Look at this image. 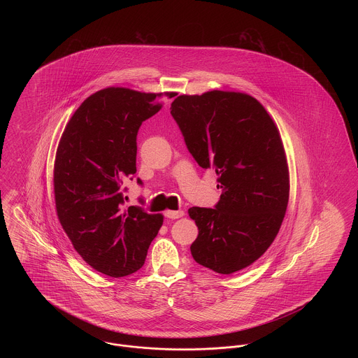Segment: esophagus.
<instances>
[{"label":"esophagus","instance_id":"1","mask_svg":"<svg viewBox=\"0 0 358 358\" xmlns=\"http://www.w3.org/2000/svg\"><path fill=\"white\" fill-rule=\"evenodd\" d=\"M184 215H185L184 210H168V212H165V216H166L168 219H171V220L180 219V217H182Z\"/></svg>","mask_w":358,"mask_h":358}]
</instances>
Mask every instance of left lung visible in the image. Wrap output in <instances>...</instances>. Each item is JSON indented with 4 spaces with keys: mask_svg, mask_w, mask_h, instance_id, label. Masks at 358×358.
<instances>
[{
    "mask_svg": "<svg viewBox=\"0 0 358 358\" xmlns=\"http://www.w3.org/2000/svg\"><path fill=\"white\" fill-rule=\"evenodd\" d=\"M189 153L213 169L215 208L193 206V259L217 273L252 264L271 245L289 203V169L279 131L255 98L227 91L181 95L171 107Z\"/></svg>",
    "mask_w": 358,
    "mask_h": 358,
    "instance_id": "8db88e82",
    "label": "left lung"
}]
</instances>
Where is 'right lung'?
Returning a JSON list of instances; mask_svg holds the SVG:
<instances>
[{
    "label": "right lung",
    "mask_w": 358,
    "mask_h": 358,
    "mask_svg": "<svg viewBox=\"0 0 358 358\" xmlns=\"http://www.w3.org/2000/svg\"><path fill=\"white\" fill-rule=\"evenodd\" d=\"M157 96L120 87L92 94L69 120L56 152L57 217L78 254L108 276L138 271L164 222L138 205L124 210L123 197V182L136 171L138 130L164 106Z\"/></svg>",
    "instance_id": "1"
}]
</instances>
